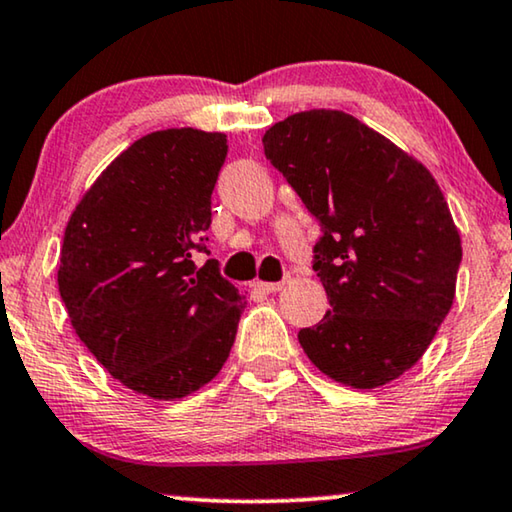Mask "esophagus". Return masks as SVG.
<instances>
[{
  "instance_id": "esophagus-1",
  "label": "esophagus",
  "mask_w": 512,
  "mask_h": 512,
  "mask_svg": "<svg viewBox=\"0 0 512 512\" xmlns=\"http://www.w3.org/2000/svg\"><path fill=\"white\" fill-rule=\"evenodd\" d=\"M284 284L286 282H256L254 286H256L258 291H263V293H275V291H282Z\"/></svg>"
}]
</instances>
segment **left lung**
Masks as SVG:
<instances>
[{"mask_svg": "<svg viewBox=\"0 0 512 512\" xmlns=\"http://www.w3.org/2000/svg\"><path fill=\"white\" fill-rule=\"evenodd\" d=\"M324 235L317 277L331 310L298 333L307 359L354 389L382 387L422 359L450 312L461 237L436 179L359 118L300 111L263 135Z\"/></svg>", "mask_w": 512, "mask_h": 512, "instance_id": "left-lung-1", "label": "left lung"}]
</instances>
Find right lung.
<instances>
[{"label": "right lung", "instance_id": "1", "mask_svg": "<svg viewBox=\"0 0 512 512\" xmlns=\"http://www.w3.org/2000/svg\"><path fill=\"white\" fill-rule=\"evenodd\" d=\"M223 132L170 128L130 144L69 216L58 289L76 335L125 387L184 398L226 363L244 296L205 251Z\"/></svg>", "mask_w": 512, "mask_h": 512}]
</instances>
